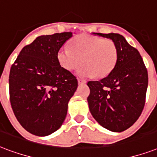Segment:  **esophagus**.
<instances>
[{
    "label": "esophagus",
    "instance_id": "34e87169",
    "mask_svg": "<svg viewBox=\"0 0 157 157\" xmlns=\"http://www.w3.org/2000/svg\"><path fill=\"white\" fill-rule=\"evenodd\" d=\"M86 81H85V80L78 79V84H79V85H81V84H86Z\"/></svg>",
    "mask_w": 157,
    "mask_h": 157
}]
</instances>
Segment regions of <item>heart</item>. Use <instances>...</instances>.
<instances>
[{"instance_id": "1", "label": "heart", "mask_w": 157, "mask_h": 157, "mask_svg": "<svg viewBox=\"0 0 157 157\" xmlns=\"http://www.w3.org/2000/svg\"><path fill=\"white\" fill-rule=\"evenodd\" d=\"M57 60L64 69L73 71L80 64L77 74L81 76L104 77L113 71L118 60V48L110 39L82 34L74 37L70 48L57 52Z\"/></svg>"}]
</instances>
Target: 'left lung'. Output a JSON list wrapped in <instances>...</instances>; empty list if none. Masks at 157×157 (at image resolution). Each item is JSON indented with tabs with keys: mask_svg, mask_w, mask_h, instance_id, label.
<instances>
[{
	"mask_svg": "<svg viewBox=\"0 0 157 157\" xmlns=\"http://www.w3.org/2000/svg\"><path fill=\"white\" fill-rule=\"evenodd\" d=\"M111 39L118 48L115 67L100 81H89L92 116L109 131L120 132L137 121L145 105L148 74L139 52L118 33H93Z\"/></svg>",
	"mask_w": 157,
	"mask_h": 157,
	"instance_id": "8db88e82",
	"label": "left lung"
}]
</instances>
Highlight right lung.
I'll return each instance as SVG.
<instances>
[{
	"label": "right lung",
	"mask_w": 157,
	"mask_h": 157,
	"mask_svg": "<svg viewBox=\"0 0 157 157\" xmlns=\"http://www.w3.org/2000/svg\"><path fill=\"white\" fill-rule=\"evenodd\" d=\"M71 32L37 37L20 51L10 71V100L20 125L44 137L62 126L77 80L60 65L57 52Z\"/></svg>",
	"instance_id": "1"
}]
</instances>
